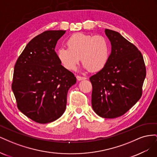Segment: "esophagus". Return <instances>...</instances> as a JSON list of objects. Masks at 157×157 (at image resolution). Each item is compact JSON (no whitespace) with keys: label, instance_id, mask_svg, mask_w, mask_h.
Here are the masks:
<instances>
[{"label":"esophagus","instance_id":"1","mask_svg":"<svg viewBox=\"0 0 157 157\" xmlns=\"http://www.w3.org/2000/svg\"><path fill=\"white\" fill-rule=\"evenodd\" d=\"M77 79L78 80V81H80V80H82L86 79V77H81V76L77 75Z\"/></svg>","mask_w":157,"mask_h":157}]
</instances>
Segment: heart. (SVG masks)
<instances>
[{"instance_id": "b5f03b06", "label": "heart", "mask_w": 157, "mask_h": 157, "mask_svg": "<svg viewBox=\"0 0 157 157\" xmlns=\"http://www.w3.org/2000/svg\"><path fill=\"white\" fill-rule=\"evenodd\" d=\"M66 44L68 48H59L57 56L67 70L75 69L80 58L84 68L92 72L101 70L109 60L110 46L103 36L75 33L66 41Z\"/></svg>"}]
</instances>
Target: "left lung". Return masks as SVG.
<instances>
[{
  "instance_id": "obj_1",
  "label": "left lung",
  "mask_w": 157,
  "mask_h": 157,
  "mask_svg": "<svg viewBox=\"0 0 157 157\" xmlns=\"http://www.w3.org/2000/svg\"><path fill=\"white\" fill-rule=\"evenodd\" d=\"M111 53L101 70L90 78L92 85V106L105 118L121 117L141 98L146 76L143 56L119 33L106 29Z\"/></svg>"
}]
</instances>
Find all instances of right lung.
Masks as SVG:
<instances>
[{
  "instance_id": "obj_1",
  "label": "right lung",
  "mask_w": 157,
  "mask_h": 157,
  "mask_svg": "<svg viewBox=\"0 0 157 157\" xmlns=\"http://www.w3.org/2000/svg\"><path fill=\"white\" fill-rule=\"evenodd\" d=\"M65 31H46L27 44L14 66L12 89L17 106L40 124L53 122L65 111L69 89L77 82L61 65L55 47Z\"/></svg>"
}]
</instances>
